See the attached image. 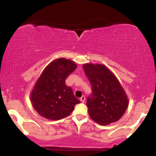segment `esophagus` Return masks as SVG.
Returning <instances> with one entry per match:
<instances>
[{"label": "esophagus", "instance_id": "esophagus-1", "mask_svg": "<svg viewBox=\"0 0 156 156\" xmlns=\"http://www.w3.org/2000/svg\"><path fill=\"white\" fill-rule=\"evenodd\" d=\"M85 100H86V98H85V96H83V95L80 98V101L82 102V103H83V102L85 101Z\"/></svg>", "mask_w": 156, "mask_h": 156}]
</instances>
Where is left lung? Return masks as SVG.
Segmentation results:
<instances>
[{
  "instance_id": "left-lung-1",
  "label": "left lung",
  "mask_w": 156,
  "mask_h": 156,
  "mask_svg": "<svg viewBox=\"0 0 156 156\" xmlns=\"http://www.w3.org/2000/svg\"><path fill=\"white\" fill-rule=\"evenodd\" d=\"M86 76L92 85L87 101L91 119L101 125L119 120L128 106V98L117 77L101 64H84Z\"/></svg>"
}]
</instances>
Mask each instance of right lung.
I'll use <instances>...</instances> for the list:
<instances>
[{
    "label": "right lung",
    "instance_id": "right-lung-1",
    "mask_svg": "<svg viewBox=\"0 0 156 156\" xmlns=\"http://www.w3.org/2000/svg\"><path fill=\"white\" fill-rule=\"evenodd\" d=\"M77 68L76 62L56 58L44 69L31 93V104L46 119L58 120L69 116L80 103L65 80Z\"/></svg>",
    "mask_w": 156,
    "mask_h": 156
}]
</instances>
